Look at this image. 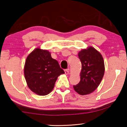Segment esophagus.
<instances>
[{
  "label": "esophagus",
  "instance_id": "34e87169",
  "mask_svg": "<svg viewBox=\"0 0 127 127\" xmlns=\"http://www.w3.org/2000/svg\"><path fill=\"white\" fill-rule=\"evenodd\" d=\"M65 73L66 74H68L69 73V69H65Z\"/></svg>",
  "mask_w": 127,
  "mask_h": 127
}]
</instances>
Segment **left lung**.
<instances>
[{"instance_id": "obj_1", "label": "left lung", "mask_w": 127, "mask_h": 127, "mask_svg": "<svg viewBox=\"0 0 127 127\" xmlns=\"http://www.w3.org/2000/svg\"><path fill=\"white\" fill-rule=\"evenodd\" d=\"M82 64L80 81L73 88L81 95H86L95 91L103 78L105 67L101 54L92 47L84 49L78 53Z\"/></svg>"}]
</instances>
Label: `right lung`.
<instances>
[{
	"mask_svg": "<svg viewBox=\"0 0 127 127\" xmlns=\"http://www.w3.org/2000/svg\"><path fill=\"white\" fill-rule=\"evenodd\" d=\"M65 73L47 50L35 49L26 58L24 74L27 85L36 94L45 95L54 88L58 77Z\"/></svg>",
	"mask_w": 127,
	"mask_h": 127,
	"instance_id": "add662e5",
	"label": "right lung"
}]
</instances>
